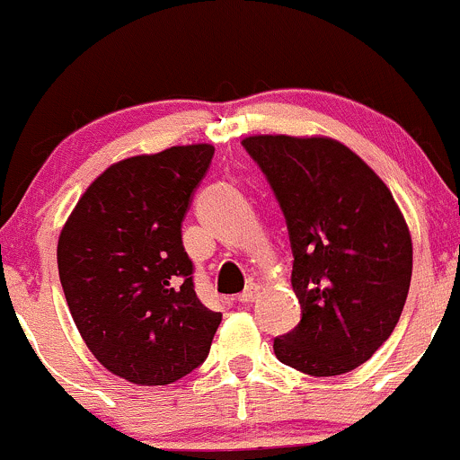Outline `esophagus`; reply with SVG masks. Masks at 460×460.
<instances>
[{
  "label": "esophagus",
  "mask_w": 460,
  "mask_h": 460,
  "mask_svg": "<svg viewBox=\"0 0 460 460\" xmlns=\"http://www.w3.org/2000/svg\"><path fill=\"white\" fill-rule=\"evenodd\" d=\"M259 290H261V288H259L257 283H250V286L239 295V303H252L259 296Z\"/></svg>",
  "instance_id": "34e87169"
}]
</instances>
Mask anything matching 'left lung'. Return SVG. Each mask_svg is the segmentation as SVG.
<instances>
[{
    "instance_id": "8db88e82",
    "label": "left lung",
    "mask_w": 460,
    "mask_h": 460,
    "mask_svg": "<svg viewBox=\"0 0 460 460\" xmlns=\"http://www.w3.org/2000/svg\"><path fill=\"white\" fill-rule=\"evenodd\" d=\"M286 217L301 321L274 339L281 363L310 376L345 374L390 339L411 279V239L385 183L325 137L241 141Z\"/></svg>"
}]
</instances>
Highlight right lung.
I'll return each instance as SVG.
<instances>
[{"instance_id": "1", "label": "right lung", "mask_w": 460, "mask_h": 460, "mask_svg": "<svg viewBox=\"0 0 460 460\" xmlns=\"http://www.w3.org/2000/svg\"><path fill=\"white\" fill-rule=\"evenodd\" d=\"M212 155L197 144L119 161L61 230L57 265L75 325L106 370L137 385L197 370L221 323V312L199 301L181 241Z\"/></svg>"}]
</instances>
